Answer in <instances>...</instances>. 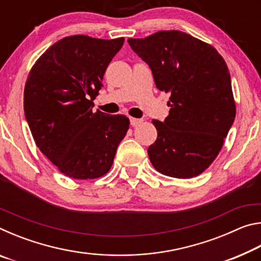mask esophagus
<instances>
[{"instance_id": "esophagus-1", "label": "esophagus", "mask_w": 261, "mask_h": 261, "mask_svg": "<svg viewBox=\"0 0 261 261\" xmlns=\"http://www.w3.org/2000/svg\"><path fill=\"white\" fill-rule=\"evenodd\" d=\"M143 123V120H140V118H135V117H131L130 118V124L132 126H138L139 124Z\"/></svg>"}]
</instances>
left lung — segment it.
<instances>
[{"label": "left lung", "mask_w": 261, "mask_h": 261, "mask_svg": "<svg viewBox=\"0 0 261 261\" xmlns=\"http://www.w3.org/2000/svg\"><path fill=\"white\" fill-rule=\"evenodd\" d=\"M127 42L152 70L156 88L170 93L169 115L152 121L158 138L147 149L149 160L170 177L198 176L218 156L236 116L226 62L214 47L180 31Z\"/></svg>", "instance_id": "1"}]
</instances>
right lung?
Here are the masks:
<instances>
[{
	"label": "right lung",
	"mask_w": 261,
	"mask_h": 261,
	"mask_svg": "<svg viewBox=\"0 0 261 261\" xmlns=\"http://www.w3.org/2000/svg\"><path fill=\"white\" fill-rule=\"evenodd\" d=\"M124 38L72 35L43 53L31 69L24 112L39 149L76 179L107 174L129 129L124 115L92 112L108 64Z\"/></svg>",
	"instance_id": "obj_1"
}]
</instances>
